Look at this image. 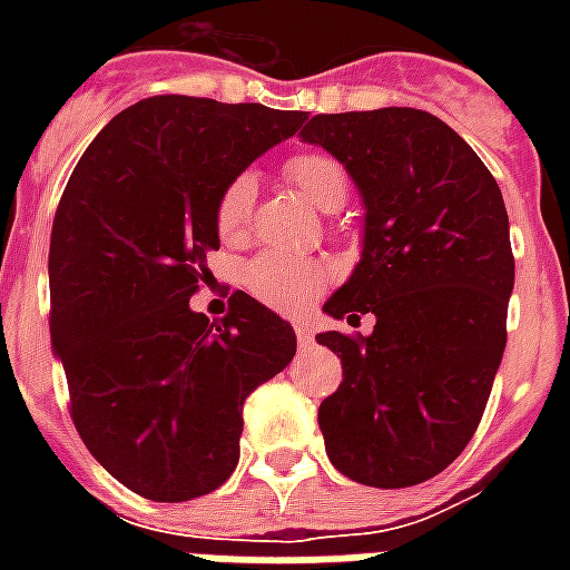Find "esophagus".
<instances>
[{"instance_id": "obj_1", "label": "esophagus", "mask_w": 570, "mask_h": 570, "mask_svg": "<svg viewBox=\"0 0 570 570\" xmlns=\"http://www.w3.org/2000/svg\"><path fill=\"white\" fill-rule=\"evenodd\" d=\"M296 342L302 351H311V347H314V333L305 330V326H296Z\"/></svg>"}]
</instances>
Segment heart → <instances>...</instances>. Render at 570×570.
Wrapping results in <instances>:
<instances>
[{
    "label": "heart",
    "mask_w": 570,
    "mask_h": 570,
    "mask_svg": "<svg viewBox=\"0 0 570 570\" xmlns=\"http://www.w3.org/2000/svg\"><path fill=\"white\" fill-rule=\"evenodd\" d=\"M284 176L305 195L317 210L333 213L347 200L351 179L345 164L330 151H296L284 161ZM256 200V179L249 174H235L216 198V232L225 244L244 240L249 232ZM333 268L321 259H298L286 253H262L244 268V284L262 305L274 311H302L311 298L330 284Z\"/></svg>",
    "instance_id": "b5f03b06"
}]
</instances>
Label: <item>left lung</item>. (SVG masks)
<instances>
[{
	"label": "left lung",
	"mask_w": 570,
	"mask_h": 570,
	"mask_svg": "<svg viewBox=\"0 0 570 570\" xmlns=\"http://www.w3.org/2000/svg\"><path fill=\"white\" fill-rule=\"evenodd\" d=\"M298 137L333 151L366 204L363 259L323 311L357 326L375 314V330L317 335L342 360L317 412L326 454L372 489L419 485L473 440L507 347L501 188L445 121L409 106L314 116Z\"/></svg>",
	"instance_id": "8db88e82"
}]
</instances>
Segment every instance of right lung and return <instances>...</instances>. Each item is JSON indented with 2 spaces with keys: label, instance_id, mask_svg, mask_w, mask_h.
<instances>
[{
  "label": "right lung",
  "instance_id": "obj_1",
  "mask_svg": "<svg viewBox=\"0 0 570 570\" xmlns=\"http://www.w3.org/2000/svg\"><path fill=\"white\" fill-rule=\"evenodd\" d=\"M305 112L149 97L118 112L69 176L51 232V342L88 452L140 498L219 489L244 400L289 366L296 333L232 293L219 326L188 308L219 249L216 198Z\"/></svg>",
  "mask_w": 570,
  "mask_h": 570
}]
</instances>
